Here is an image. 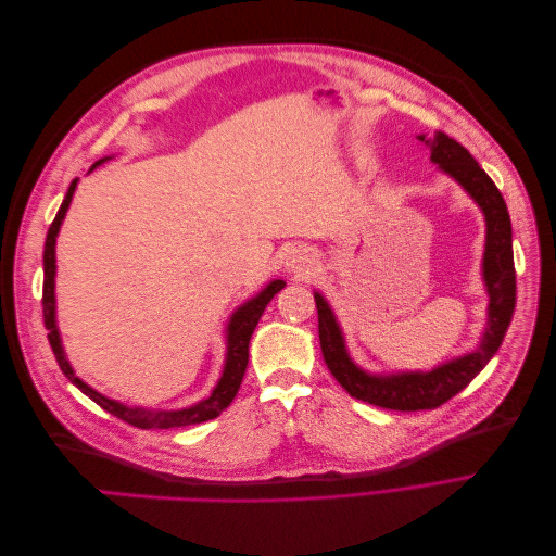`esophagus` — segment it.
<instances>
[{"label": "esophagus", "instance_id": "34e87169", "mask_svg": "<svg viewBox=\"0 0 556 556\" xmlns=\"http://www.w3.org/2000/svg\"><path fill=\"white\" fill-rule=\"evenodd\" d=\"M285 264H288V268L294 274H311V268H313V260L301 250L292 252V255L285 260Z\"/></svg>", "mask_w": 556, "mask_h": 556}]
</instances>
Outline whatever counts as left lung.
Here are the masks:
<instances>
[{
  "label": "left lung",
  "instance_id": "1",
  "mask_svg": "<svg viewBox=\"0 0 556 556\" xmlns=\"http://www.w3.org/2000/svg\"><path fill=\"white\" fill-rule=\"evenodd\" d=\"M431 150V162L450 178L457 180L468 197L476 201L484 215L486 239L482 257V280L490 306H486V327L480 345L473 352L439 364L431 371H401V374H368L352 362L345 348L343 331L336 323V315L327 299L315 294L317 306V331L319 348L331 376L341 382L343 390L359 401L374 403L390 410H433L443 406L454 394L473 380L486 366L503 343L510 319L515 313L517 280L513 260V225L508 206L494 180L484 174L482 166L468 150L450 139L445 131H435L433 137H419Z\"/></svg>",
  "mask_w": 556,
  "mask_h": 556
}]
</instances>
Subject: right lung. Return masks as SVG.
Masks as SVG:
<instances>
[{
    "instance_id": "right-lung-1",
    "label": "right lung",
    "mask_w": 556,
    "mask_h": 556,
    "mask_svg": "<svg viewBox=\"0 0 556 556\" xmlns=\"http://www.w3.org/2000/svg\"><path fill=\"white\" fill-rule=\"evenodd\" d=\"M106 160L109 157L94 162V166H99ZM94 166H92V169H94ZM76 182H78V178L72 180L70 190H66V197H64L62 206L55 215V220H53V225L48 227V237H46V245H43V325L48 329V341H50V348H53V355H55V359L62 368V374L70 378L83 394L90 396L97 403V406H102L106 413H111L117 419H123V422H127L131 427H139V429L190 427V425H201V422H206V419L217 417L233 401V396H237L239 387L243 382L245 366H248L250 336H252V331H255L264 308L268 306V301H271L285 288V282L282 280H271L257 296L248 299L245 304L233 311V315L229 317L225 368H223L220 380H217V384L213 387L211 396L192 403V406H188V408L162 410V408H141V406L131 408V406H125V403H121V401H113L104 394H99L97 390H92L90 384H86L74 374L70 359H66V355H64L62 339H60L58 323H55V241H58L60 225L64 220L66 208H70V204H72Z\"/></svg>"
}]
</instances>
